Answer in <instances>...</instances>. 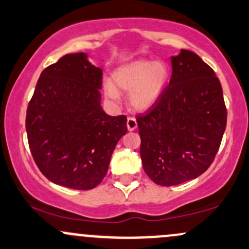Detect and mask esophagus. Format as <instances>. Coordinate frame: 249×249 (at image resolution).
I'll return each mask as SVG.
<instances>
[{
  "label": "esophagus",
  "instance_id": "obj_1",
  "mask_svg": "<svg viewBox=\"0 0 249 249\" xmlns=\"http://www.w3.org/2000/svg\"><path fill=\"white\" fill-rule=\"evenodd\" d=\"M137 126H138V124H137L136 119L132 118V117H130V118L127 119V128H128V131H134L137 128Z\"/></svg>",
  "mask_w": 249,
  "mask_h": 249
}]
</instances>
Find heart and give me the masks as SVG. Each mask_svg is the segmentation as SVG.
I'll use <instances>...</instances> for the list:
<instances>
[{"mask_svg": "<svg viewBox=\"0 0 249 249\" xmlns=\"http://www.w3.org/2000/svg\"><path fill=\"white\" fill-rule=\"evenodd\" d=\"M170 69L162 61H137L118 68L112 75L113 84H104V93L112 102L121 99L119 90L130 91V104L139 111L156 104L166 87Z\"/></svg>", "mask_w": 249, "mask_h": 249, "instance_id": "b5f03b06", "label": "heart"}]
</instances>
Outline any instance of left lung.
Segmentation results:
<instances>
[{"instance_id":"1","label":"left lung","mask_w":249,"mask_h":249,"mask_svg":"<svg viewBox=\"0 0 249 249\" xmlns=\"http://www.w3.org/2000/svg\"><path fill=\"white\" fill-rule=\"evenodd\" d=\"M171 63L170 84L137 117L142 167L160 186L201 176L215 158L227 123L222 88L212 68L184 49Z\"/></svg>"}]
</instances>
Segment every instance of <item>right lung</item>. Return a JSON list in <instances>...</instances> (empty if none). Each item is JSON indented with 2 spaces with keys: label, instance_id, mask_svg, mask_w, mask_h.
I'll list each match as a JSON object with an SVG mask.
<instances>
[{
  "label": "right lung",
  "instance_id": "obj_1",
  "mask_svg": "<svg viewBox=\"0 0 249 249\" xmlns=\"http://www.w3.org/2000/svg\"><path fill=\"white\" fill-rule=\"evenodd\" d=\"M103 71L84 53H69L42 71L25 118L39 171L53 184L91 190L101 184L126 117L101 105Z\"/></svg>",
  "mask_w": 249,
  "mask_h": 249
}]
</instances>
